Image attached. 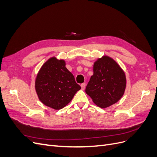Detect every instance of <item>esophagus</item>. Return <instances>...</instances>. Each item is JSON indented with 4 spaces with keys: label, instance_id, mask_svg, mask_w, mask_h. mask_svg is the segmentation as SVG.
I'll return each instance as SVG.
<instances>
[{
    "label": "esophagus",
    "instance_id": "esophagus-1",
    "mask_svg": "<svg viewBox=\"0 0 157 157\" xmlns=\"http://www.w3.org/2000/svg\"><path fill=\"white\" fill-rule=\"evenodd\" d=\"M80 86H81L82 90H84L85 86H86V84H85V83H82V84H80Z\"/></svg>",
    "mask_w": 157,
    "mask_h": 157
}]
</instances>
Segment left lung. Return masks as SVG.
<instances>
[{
    "instance_id": "left-lung-1",
    "label": "left lung",
    "mask_w": 157,
    "mask_h": 157,
    "mask_svg": "<svg viewBox=\"0 0 157 157\" xmlns=\"http://www.w3.org/2000/svg\"><path fill=\"white\" fill-rule=\"evenodd\" d=\"M94 74L86 88V93L99 107L105 109L120 100L124 94L126 78L117 61L108 56L94 63Z\"/></svg>"
}]
</instances>
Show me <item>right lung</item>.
I'll use <instances>...</instances> for the list:
<instances>
[{
  "label": "right lung",
  "mask_w": 157,
  "mask_h": 157,
  "mask_svg": "<svg viewBox=\"0 0 157 157\" xmlns=\"http://www.w3.org/2000/svg\"><path fill=\"white\" fill-rule=\"evenodd\" d=\"M65 65L64 59L52 57L42 65L35 78V88L39 99L55 110L67 105L81 89Z\"/></svg>",
  "instance_id": "1"
}]
</instances>
